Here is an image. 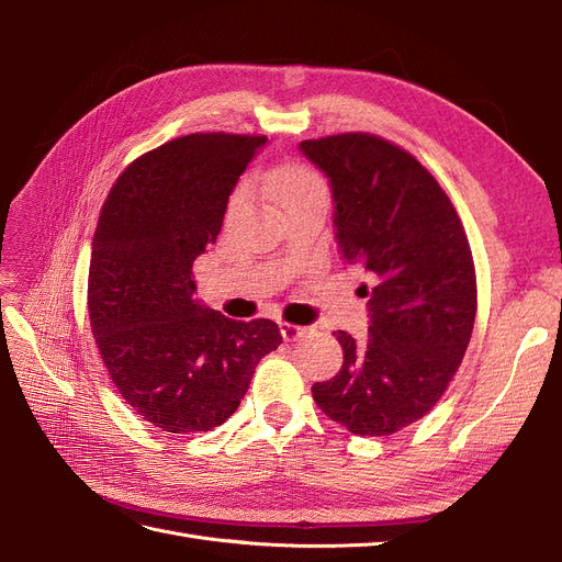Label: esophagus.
I'll list each match as a JSON object with an SVG mask.
<instances>
[{
    "mask_svg": "<svg viewBox=\"0 0 562 562\" xmlns=\"http://www.w3.org/2000/svg\"><path fill=\"white\" fill-rule=\"evenodd\" d=\"M279 328H281V335H283L285 342H295V339H300V337H304V335L310 333V328L295 326V323H288V321H281Z\"/></svg>",
    "mask_w": 562,
    "mask_h": 562,
    "instance_id": "obj_1",
    "label": "esophagus"
}]
</instances>
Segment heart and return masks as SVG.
Segmentation results:
<instances>
[{
    "label": "heart",
    "instance_id": "heart-1",
    "mask_svg": "<svg viewBox=\"0 0 562 562\" xmlns=\"http://www.w3.org/2000/svg\"><path fill=\"white\" fill-rule=\"evenodd\" d=\"M252 182L260 187L265 194H269L271 199H277L281 206H285L288 201H293L302 194L321 190L323 180L318 178L316 171H312L310 166L304 164H283V166H271L265 168V171L255 173ZM248 199V192L244 187L234 190V194L227 201V217H234L244 209V203Z\"/></svg>",
    "mask_w": 562,
    "mask_h": 562
}]
</instances>
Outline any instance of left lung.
<instances>
[{
    "instance_id": "left-lung-1",
    "label": "left lung",
    "mask_w": 562,
    "mask_h": 562,
    "mask_svg": "<svg viewBox=\"0 0 562 562\" xmlns=\"http://www.w3.org/2000/svg\"><path fill=\"white\" fill-rule=\"evenodd\" d=\"M300 149L330 178L337 241L372 285L366 342L335 330L345 361L312 386L314 403L356 436L422 419L464 359L475 321V267L462 220L411 151L375 133H337Z\"/></svg>"
}]
</instances>
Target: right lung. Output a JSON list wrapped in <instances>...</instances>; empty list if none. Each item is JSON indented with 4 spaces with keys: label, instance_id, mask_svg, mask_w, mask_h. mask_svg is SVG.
Listing matches in <instances>:
<instances>
[{
    "label": "right lung",
    "instance_id": "obj_1",
    "mask_svg": "<svg viewBox=\"0 0 562 562\" xmlns=\"http://www.w3.org/2000/svg\"><path fill=\"white\" fill-rule=\"evenodd\" d=\"M265 135L190 133L145 151L100 209L89 318L110 380L151 427L201 434L239 407L281 345L274 321H234L194 300L192 265L215 244L227 199Z\"/></svg>",
    "mask_w": 562,
    "mask_h": 562
}]
</instances>
